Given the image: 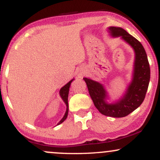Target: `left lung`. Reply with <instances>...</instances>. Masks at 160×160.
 <instances>
[{"label": "left lung", "instance_id": "left-lung-1", "mask_svg": "<svg viewBox=\"0 0 160 160\" xmlns=\"http://www.w3.org/2000/svg\"><path fill=\"white\" fill-rule=\"evenodd\" d=\"M108 31L112 38H120L135 52L131 81L122 96L111 102V97L103 83L89 78H84L83 80L95 108L101 113L111 117H124L144 102L150 78V65L144 47L136 38L120 27L110 26Z\"/></svg>", "mask_w": 160, "mask_h": 160}]
</instances>
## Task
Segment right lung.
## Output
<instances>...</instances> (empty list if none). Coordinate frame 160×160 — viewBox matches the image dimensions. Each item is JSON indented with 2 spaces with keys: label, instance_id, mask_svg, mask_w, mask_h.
<instances>
[{
  "label": "right lung",
  "instance_id": "1",
  "mask_svg": "<svg viewBox=\"0 0 160 160\" xmlns=\"http://www.w3.org/2000/svg\"><path fill=\"white\" fill-rule=\"evenodd\" d=\"M74 80V78H73L72 80H70L68 83H66L65 86H62L59 90L60 97H61L62 101H63V102H65V104H66V111L65 113V115H64V117H62V120H60L58 123H57V125H59V124L62 123V122H63L64 121L66 120V118H67V117H68V98L69 89H70V86H71V83Z\"/></svg>",
  "mask_w": 160,
  "mask_h": 160
}]
</instances>
